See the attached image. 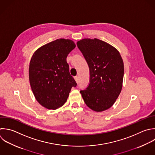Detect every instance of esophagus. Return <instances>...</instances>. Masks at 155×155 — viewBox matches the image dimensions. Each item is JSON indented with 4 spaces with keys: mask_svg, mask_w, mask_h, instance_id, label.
Segmentation results:
<instances>
[{
    "mask_svg": "<svg viewBox=\"0 0 155 155\" xmlns=\"http://www.w3.org/2000/svg\"><path fill=\"white\" fill-rule=\"evenodd\" d=\"M74 78V79H75L76 83H78V76H75Z\"/></svg>",
    "mask_w": 155,
    "mask_h": 155,
    "instance_id": "esophagus-1",
    "label": "esophagus"
}]
</instances>
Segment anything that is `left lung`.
<instances>
[{
    "instance_id": "1",
    "label": "left lung",
    "mask_w": 155,
    "mask_h": 155,
    "mask_svg": "<svg viewBox=\"0 0 155 155\" xmlns=\"http://www.w3.org/2000/svg\"><path fill=\"white\" fill-rule=\"evenodd\" d=\"M77 45L90 69V84L81 90L86 105L101 112L110 108L120 93L124 67L118 50L110 44L94 38L83 39Z\"/></svg>"
}]
</instances>
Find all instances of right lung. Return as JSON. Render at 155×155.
<instances>
[{
  "label": "right lung",
  "instance_id": "obj_1",
  "mask_svg": "<svg viewBox=\"0 0 155 155\" xmlns=\"http://www.w3.org/2000/svg\"><path fill=\"white\" fill-rule=\"evenodd\" d=\"M76 47L70 39H59L39 48L29 65L30 86L37 101L44 107L56 110L64 105L77 84L70 75L68 54Z\"/></svg>",
  "mask_w": 155,
  "mask_h": 155
}]
</instances>
